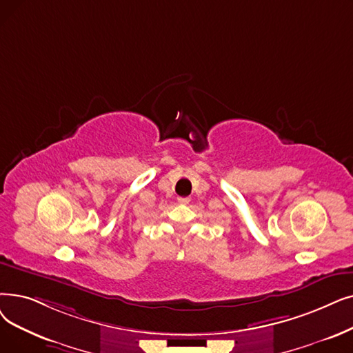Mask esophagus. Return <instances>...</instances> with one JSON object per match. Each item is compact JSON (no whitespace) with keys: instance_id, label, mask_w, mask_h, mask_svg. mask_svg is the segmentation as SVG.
<instances>
[{"instance_id":"34e87169","label":"esophagus","mask_w":353,"mask_h":353,"mask_svg":"<svg viewBox=\"0 0 353 353\" xmlns=\"http://www.w3.org/2000/svg\"><path fill=\"white\" fill-rule=\"evenodd\" d=\"M177 201L181 205H188L190 202V197H177Z\"/></svg>"}]
</instances>
